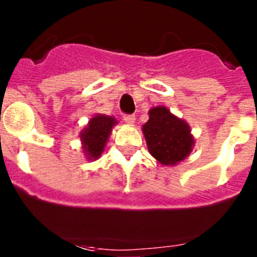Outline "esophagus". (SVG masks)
Returning a JSON list of instances; mask_svg holds the SVG:
<instances>
[{
    "label": "esophagus",
    "instance_id": "1",
    "mask_svg": "<svg viewBox=\"0 0 257 257\" xmlns=\"http://www.w3.org/2000/svg\"><path fill=\"white\" fill-rule=\"evenodd\" d=\"M123 121L128 124H133L135 122V115L133 114H124L123 115Z\"/></svg>",
    "mask_w": 257,
    "mask_h": 257
}]
</instances>
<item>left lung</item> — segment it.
<instances>
[{
    "label": "left lung",
    "instance_id": "obj_1",
    "mask_svg": "<svg viewBox=\"0 0 257 257\" xmlns=\"http://www.w3.org/2000/svg\"><path fill=\"white\" fill-rule=\"evenodd\" d=\"M143 134L152 156L165 166H175L190 154L194 138L187 122L172 114L165 106L149 110Z\"/></svg>",
    "mask_w": 257,
    "mask_h": 257
}]
</instances>
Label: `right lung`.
I'll return each mask as SVG.
<instances>
[{
	"instance_id": "obj_1",
	"label": "right lung",
	"mask_w": 257,
	"mask_h": 257,
	"mask_svg": "<svg viewBox=\"0 0 257 257\" xmlns=\"http://www.w3.org/2000/svg\"><path fill=\"white\" fill-rule=\"evenodd\" d=\"M114 124H117L115 118L105 114H96L88 121V124L79 135L87 160L94 161L101 156Z\"/></svg>"
}]
</instances>
